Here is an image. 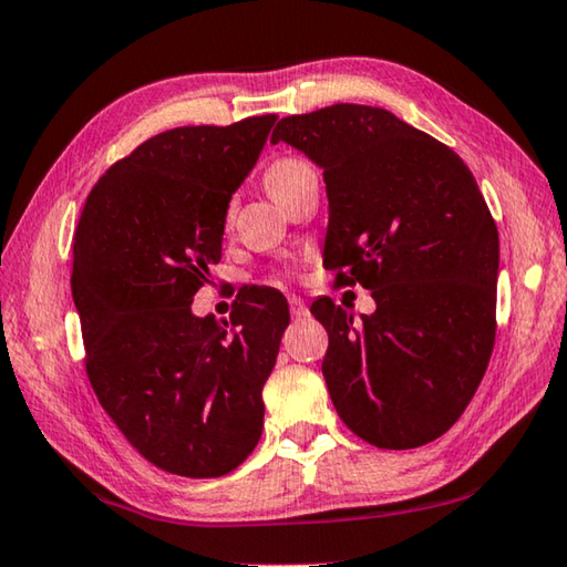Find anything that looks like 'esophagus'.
<instances>
[{
    "mask_svg": "<svg viewBox=\"0 0 567 567\" xmlns=\"http://www.w3.org/2000/svg\"><path fill=\"white\" fill-rule=\"evenodd\" d=\"M290 312H292V317H305L307 315V305H305V300H300V297H290Z\"/></svg>",
    "mask_w": 567,
    "mask_h": 567,
    "instance_id": "obj_1",
    "label": "esophagus"
}]
</instances>
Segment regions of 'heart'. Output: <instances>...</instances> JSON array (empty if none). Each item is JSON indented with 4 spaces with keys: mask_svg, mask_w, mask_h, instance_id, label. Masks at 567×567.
Segmentation results:
<instances>
[{
    "mask_svg": "<svg viewBox=\"0 0 567 567\" xmlns=\"http://www.w3.org/2000/svg\"><path fill=\"white\" fill-rule=\"evenodd\" d=\"M307 171H312V168L307 166L305 161H297V158H280V161H275V163H270V166H267V171H265V188H267V193L272 195V198H277V195L290 188V185H292L297 178H302Z\"/></svg>",
    "mask_w": 567,
    "mask_h": 567,
    "instance_id": "b5f03b06",
    "label": "heart"
}]
</instances>
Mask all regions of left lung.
Instances as JSON below:
<instances>
[{"mask_svg": "<svg viewBox=\"0 0 567 567\" xmlns=\"http://www.w3.org/2000/svg\"><path fill=\"white\" fill-rule=\"evenodd\" d=\"M270 141L322 168V260L377 302L359 322L329 297L312 305L339 419L379 449L429 444L468 406L496 339L498 230L476 178L444 143L374 106L287 116Z\"/></svg>", "mask_w": 567, "mask_h": 567, "instance_id": "8db88e82", "label": "left lung"}]
</instances>
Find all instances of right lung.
<instances>
[{
	"mask_svg": "<svg viewBox=\"0 0 567 567\" xmlns=\"http://www.w3.org/2000/svg\"><path fill=\"white\" fill-rule=\"evenodd\" d=\"M275 121L148 138L99 178L74 233L71 295L89 382L128 444L178 476H225L262 434L287 300L248 290L230 319L195 317L190 305L220 262L230 198Z\"/></svg>",
	"mask_w": 567,
	"mask_h": 567,
	"instance_id": "add662e5",
	"label": "right lung"
}]
</instances>
